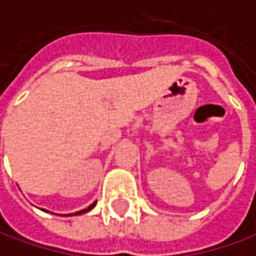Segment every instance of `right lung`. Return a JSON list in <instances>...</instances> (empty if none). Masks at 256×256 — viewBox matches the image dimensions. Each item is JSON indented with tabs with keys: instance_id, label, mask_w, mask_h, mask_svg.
Returning <instances> with one entry per match:
<instances>
[{
	"instance_id": "1",
	"label": "right lung",
	"mask_w": 256,
	"mask_h": 256,
	"mask_svg": "<svg viewBox=\"0 0 256 256\" xmlns=\"http://www.w3.org/2000/svg\"><path fill=\"white\" fill-rule=\"evenodd\" d=\"M96 204L97 202H94V204H92V205L88 206V208H86V209H83V210H80V212H76V214H72V215H82V214H86V212H88V210H92L93 208L96 206Z\"/></svg>"
}]
</instances>
